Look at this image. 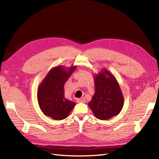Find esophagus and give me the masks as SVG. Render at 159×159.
Returning <instances> with one entry per match:
<instances>
[{"label": "esophagus", "mask_w": 159, "mask_h": 159, "mask_svg": "<svg viewBox=\"0 0 159 159\" xmlns=\"http://www.w3.org/2000/svg\"><path fill=\"white\" fill-rule=\"evenodd\" d=\"M85 102H86V100H85V98H84L77 99V102L78 103H85Z\"/></svg>", "instance_id": "1"}]
</instances>
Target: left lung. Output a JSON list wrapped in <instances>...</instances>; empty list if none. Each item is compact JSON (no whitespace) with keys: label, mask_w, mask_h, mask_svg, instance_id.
<instances>
[{"label":"left lung","mask_w":159,"mask_h":159,"mask_svg":"<svg viewBox=\"0 0 159 159\" xmlns=\"http://www.w3.org/2000/svg\"><path fill=\"white\" fill-rule=\"evenodd\" d=\"M95 92L89 107L96 118L107 120L121 111L123 106L121 90L113 75L103 70L95 77Z\"/></svg>","instance_id":"1"}]
</instances>
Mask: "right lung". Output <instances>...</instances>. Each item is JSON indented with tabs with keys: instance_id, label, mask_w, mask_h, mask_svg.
Returning a JSON list of instances; mask_svg holds the SVG:
<instances>
[{
	"instance_id": "right-lung-1",
	"label": "right lung",
	"mask_w": 159,
	"mask_h": 159,
	"mask_svg": "<svg viewBox=\"0 0 159 159\" xmlns=\"http://www.w3.org/2000/svg\"><path fill=\"white\" fill-rule=\"evenodd\" d=\"M76 67L64 71L61 66L52 69L39 86L38 102L42 111L55 120H62L68 116L75 105L64 97V85Z\"/></svg>"
}]
</instances>
